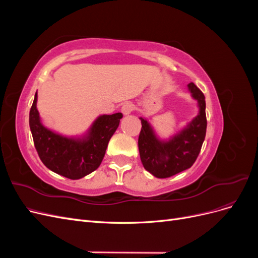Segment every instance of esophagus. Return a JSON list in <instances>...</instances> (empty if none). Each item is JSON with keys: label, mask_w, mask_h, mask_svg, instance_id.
Segmentation results:
<instances>
[{"label": "esophagus", "mask_w": 258, "mask_h": 258, "mask_svg": "<svg viewBox=\"0 0 258 258\" xmlns=\"http://www.w3.org/2000/svg\"><path fill=\"white\" fill-rule=\"evenodd\" d=\"M134 110H135V105L132 104L131 102L123 103L122 106H121V113L123 115H129Z\"/></svg>", "instance_id": "1"}]
</instances>
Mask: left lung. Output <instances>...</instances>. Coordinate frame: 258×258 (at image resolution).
Instances as JSON below:
<instances>
[{
    "label": "left lung",
    "mask_w": 258,
    "mask_h": 258,
    "mask_svg": "<svg viewBox=\"0 0 258 258\" xmlns=\"http://www.w3.org/2000/svg\"><path fill=\"white\" fill-rule=\"evenodd\" d=\"M187 87L191 97L197 100L198 115L169 140H160L147 119L140 117L142 123L138 141L140 157L145 170L158 178L170 177L190 168L205 141L207 131L205 95L194 83H189Z\"/></svg>",
    "instance_id": "8db88e82"
}]
</instances>
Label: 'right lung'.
I'll return each mask as SVG.
<instances>
[{"mask_svg": "<svg viewBox=\"0 0 258 258\" xmlns=\"http://www.w3.org/2000/svg\"><path fill=\"white\" fill-rule=\"evenodd\" d=\"M36 102L37 92L30 110L29 124L37 154L44 165L54 173L71 179L82 178L98 169L122 114L101 115L93 121L87 134L81 138H68L44 126Z\"/></svg>", "mask_w": 258, "mask_h": 258, "instance_id": "right-lung-1", "label": "right lung"}]
</instances>
